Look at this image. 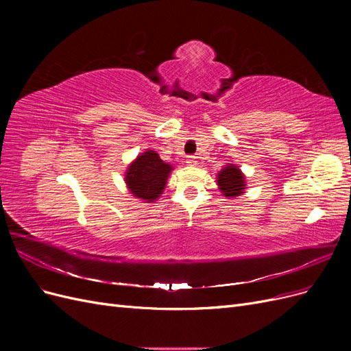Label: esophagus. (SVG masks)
<instances>
[{"instance_id": "1", "label": "esophagus", "mask_w": 351, "mask_h": 351, "mask_svg": "<svg viewBox=\"0 0 351 351\" xmlns=\"http://www.w3.org/2000/svg\"><path fill=\"white\" fill-rule=\"evenodd\" d=\"M186 162H187V165H196L197 164V156L189 155L187 159H186Z\"/></svg>"}]
</instances>
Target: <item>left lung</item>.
I'll list each match as a JSON object with an SVG mask.
<instances>
[{"instance_id":"left-lung-1","label":"left lung","mask_w":351,"mask_h":351,"mask_svg":"<svg viewBox=\"0 0 351 351\" xmlns=\"http://www.w3.org/2000/svg\"><path fill=\"white\" fill-rule=\"evenodd\" d=\"M217 182L224 196L234 197L244 193V176L236 165L230 164L228 167H224V169L218 174Z\"/></svg>"}]
</instances>
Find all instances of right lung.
<instances>
[{
	"label": "right lung",
	"instance_id": "obj_1",
	"mask_svg": "<svg viewBox=\"0 0 351 351\" xmlns=\"http://www.w3.org/2000/svg\"><path fill=\"white\" fill-rule=\"evenodd\" d=\"M171 169L155 151H146L127 169L125 183L136 197L152 202L162 193Z\"/></svg>",
	"mask_w": 351,
	"mask_h": 351
}]
</instances>
